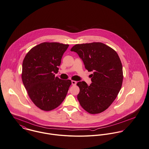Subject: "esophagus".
I'll return each mask as SVG.
<instances>
[{
	"instance_id": "1",
	"label": "esophagus",
	"mask_w": 149,
	"mask_h": 149,
	"mask_svg": "<svg viewBox=\"0 0 149 149\" xmlns=\"http://www.w3.org/2000/svg\"><path fill=\"white\" fill-rule=\"evenodd\" d=\"M71 83H72V85L74 86V85H76V84H77V82L75 81H71Z\"/></svg>"
}]
</instances>
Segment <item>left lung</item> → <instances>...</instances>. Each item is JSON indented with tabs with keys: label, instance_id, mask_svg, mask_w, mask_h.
I'll return each instance as SVG.
<instances>
[{
	"label": "left lung",
	"instance_id": "left-lung-1",
	"mask_svg": "<svg viewBox=\"0 0 149 149\" xmlns=\"http://www.w3.org/2000/svg\"><path fill=\"white\" fill-rule=\"evenodd\" d=\"M71 51L78 54L88 71H93L90 86L84 81L77 84L81 106L92 114L104 111L116 99L122 84V65L118 54L100 42L75 45Z\"/></svg>",
	"mask_w": 149,
	"mask_h": 149
}]
</instances>
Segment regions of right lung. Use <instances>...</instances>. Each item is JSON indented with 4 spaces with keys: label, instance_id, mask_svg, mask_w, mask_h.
Wrapping results in <instances>:
<instances>
[{
    "label": "right lung",
    "instance_id": "1",
    "mask_svg": "<svg viewBox=\"0 0 149 149\" xmlns=\"http://www.w3.org/2000/svg\"><path fill=\"white\" fill-rule=\"evenodd\" d=\"M68 45L44 42L32 48L24 57L22 79L28 95L40 109L50 111L65 99L70 80L55 77Z\"/></svg>",
    "mask_w": 149,
    "mask_h": 149
}]
</instances>
